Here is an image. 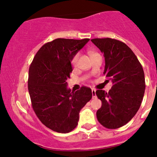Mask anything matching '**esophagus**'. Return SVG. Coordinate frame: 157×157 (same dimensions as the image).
Segmentation results:
<instances>
[{
  "label": "esophagus",
  "instance_id": "obj_1",
  "mask_svg": "<svg viewBox=\"0 0 157 157\" xmlns=\"http://www.w3.org/2000/svg\"><path fill=\"white\" fill-rule=\"evenodd\" d=\"M91 93H92V97L93 98H96V90L94 89H92L91 90Z\"/></svg>",
  "mask_w": 157,
  "mask_h": 157
}]
</instances>
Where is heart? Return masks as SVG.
Returning a JSON list of instances; mask_svg holds the SVG:
<instances>
[{"instance_id": "heart-1", "label": "heart", "mask_w": 157, "mask_h": 157, "mask_svg": "<svg viewBox=\"0 0 157 157\" xmlns=\"http://www.w3.org/2000/svg\"><path fill=\"white\" fill-rule=\"evenodd\" d=\"M94 53H91V55L94 54ZM78 58H79V53H76V54H74V56L72 57V59H71V64H72L73 66L76 65L77 62H78Z\"/></svg>"}]
</instances>
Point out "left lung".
<instances>
[{
    "instance_id": "left-lung-1",
    "label": "left lung",
    "mask_w": 157,
    "mask_h": 157,
    "mask_svg": "<svg viewBox=\"0 0 157 157\" xmlns=\"http://www.w3.org/2000/svg\"><path fill=\"white\" fill-rule=\"evenodd\" d=\"M91 40L104 53V74L113 83L109 92L96 91L102 104L96 117L103 126L115 129L127 124L138 111L145 91L144 72L136 55L124 43L110 38Z\"/></svg>"
}]
</instances>
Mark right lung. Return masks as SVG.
I'll list each match as a JSON object with an SVG mask.
<instances>
[{
    "label": "right lung",
    "instance_id": "add662e5",
    "mask_svg": "<svg viewBox=\"0 0 157 157\" xmlns=\"http://www.w3.org/2000/svg\"><path fill=\"white\" fill-rule=\"evenodd\" d=\"M89 38H56L41 46L29 67L28 89L32 107L46 127L68 133L78 125L79 112L92 98L91 89L81 86L75 92L67 88L74 54Z\"/></svg>",
    "mask_w": 157,
    "mask_h": 157
}]
</instances>
